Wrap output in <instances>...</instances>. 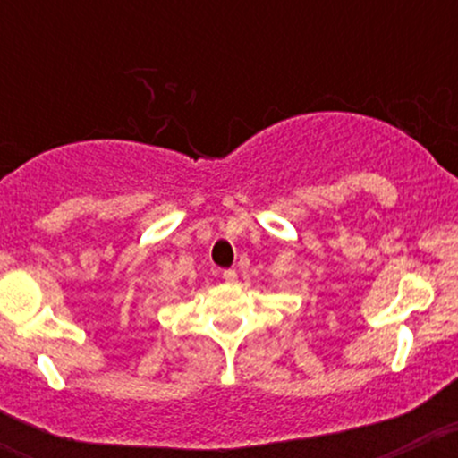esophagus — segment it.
I'll list each match as a JSON object with an SVG mask.
<instances>
[{
    "label": "esophagus",
    "mask_w": 458,
    "mask_h": 458,
    "mask_svg": "<svg viewBox=\"0 0 458 458\" xmlns=\"http://www.w3.org/2000/svg\"><path fill=\"white\" fill-rule=\"evenodd\" d=\"M222 277L228 284H236V280H239V276H236V271L234 269H225L224 273H222Z\"/></svg>",
    "instance_id": "esophagus-1"
}]
</instances>
